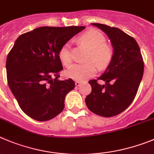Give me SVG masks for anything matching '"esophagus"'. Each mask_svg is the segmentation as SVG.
Returning a JSON list of instances; mask_svg holds the SVG:
<instances>
[{
  "label": "esophagus",
  "instance_id": "esophagus-1",
  "mask_svg": "<svg viewBox=\"0 0 154 154\" xmlns=\"http://www.w3.org/2000/svg\"><path fill=\"white\" fill-rule=\"evenodd\" d=\"M75 84L76 87H78V86H79L80 84H81V82H79V81H75Z\"/></svg>",
  "mask_w": 154,
  "mask_h": 154
}]
</instances>
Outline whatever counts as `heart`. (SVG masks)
<instances>
[{"label": "heart", "instance_id": "heart-1", "mask_svg": "<svg viewBox=\"0 0 154 154\" xmlns=\"http://www.w3.org/2000/svg\"><path fill=\"white\" fill-rule=\"evenodd\" d=\"M79 42L90 49L86 59L89 62L83 64L72 65L66 71V75L72 79L84 81L96 74L97 66L100 69L107 67L112 60L114 51L112 47L106 43L105 36L95 29L88 30L82 35ZM59 58L64 66H69L71 64L72 57L69 43H66L62 46Z\"/></svg>", "mask_w": 154, "mask_h": 154}]
</instances>
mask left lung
Here are the masks:
<instances>
[{
    "instance_id": "left-lung-1",
    "label": "left lung",
    "mask_w": 154,
    "mask_h": 154,
    "mask_svg": "<svg viewBox=\"0 0 154 154\" xmlns=\"http://www.w3.org/2000/svg\"><path fill=\"white\" fill-rule=\"evenodd\" d=\"M92 25L105 32L111 39L114 55L108 68L98 79L88 82L91 91L85 103L91 112L102 117L115 116L128 108L134 99L143 74V58L132 36L116 27L101 23Z\"/></svg>"
}]
</instances>
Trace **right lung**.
I'll list each match as a JSON object with an SVG mask.
<instances>
[{"instance_id": "1", "label": "right lung", "mask_w": 154, "mask_h": 154, "mask_svg": "<svg viewBox=\"0 0 154 154\" xmlns=\"http://www.w3.org/2000/svg\"><path fill=\"white\" fill-rule=\"evenodd\" d=\"M85 26H41L20 35L6 62L8 85L22 111L39 121L63 111L65 98L75 88L72 79L60 81L62 46Z\"/></svg>"}]
</instances>
